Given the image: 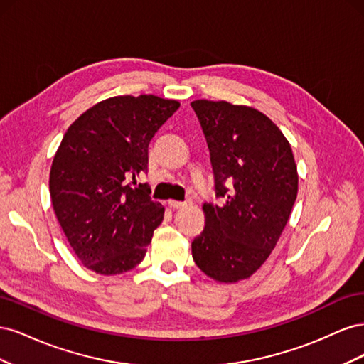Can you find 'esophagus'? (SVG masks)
I'll use <instances>...</instances> for the list:
<instances>
[{
  "label": "esophagus",
  "mask_w": 364,
  "mask_h": 364,
  "mask_svg": "<svg viewBox=\"0 0 364 364\" xmlns=\"http://www.w3.org/2000/svg\"><path fill=\"white\" fill-rule=\"evenodd\" d=\"M168 205L173 208V209H185L191 206V202H176V200H170Z\"/></svg>",
  "instance_id": "obj_1"
}]
</instances>
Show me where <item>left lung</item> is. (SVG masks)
<instances>
[{
  "instance_id": "8db88e82",
  "label": "left lung",
  "mask_w": 364,
  "mask_h": 364,
  "mask_svg": "<svg viewBox=\"0 0 364 364\" xmlns=\"http://www.w3.org/2000/svg\"><path fill=\"white\" fill-rule=\"evenodd\" d=\"M208 142L215 194L191 243L196 266L222 284L250 278L277 246L297 196L290 142L258 109L229 102L191 103Z\"/></svg>"
}]
</instances>
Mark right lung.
Instances as JSON below:
<instances>
[{
	"label": "right lung",
	"mask_w": 364,
	"mask_h": 364,
	"mask_svg": "<svg viewBox=\"0 0 364 364\" xmlns=\"http://www.w3.org/2000/svg\"><path fill=\"white\" fill-rule=\"evenodd\" d=\"M181 103L156 95H117L87 109L65 132L50 170L58 222L86 269L129 272L147 253L164 206L150 200L149 144Z\"/></svg>",
	"instance_id": "1"
}]
</instances>
